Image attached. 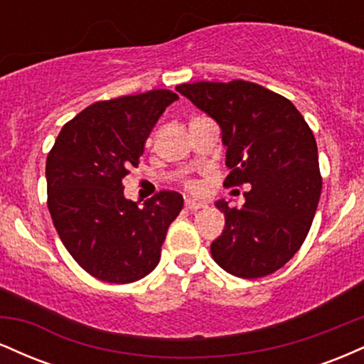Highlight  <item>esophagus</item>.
Instances as JSON below:
<instances>
[{"label":"esophagus","instance_id":"1","mask_svg":"<svg viewBox=\"0 0 364 364\" xmlns=\"http://www.w3.org/2000/svg\"><path fill=\"white\" fill-rule=\"evenodd\" d=\"M185 205H186L188 210H198V208L205 207V203L200 202V200H196V198H186Z\"/></svg>","mask_w":364,"mask_h":364}]
</instances>
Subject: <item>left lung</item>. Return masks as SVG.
Returning a JSON list of instances; mask_svg holds the SVG:
<instances>
[{"label":"left lung","mask_w":364,"mask_h":364,"mask_svg":"<svg viewBox=\"0 0 364 364\" xmlns=\"http://www.w3.org/2000/svg\"><path fill=\"white\" fill-rule=\"evenodd\" d=\"M176 90L220 127L231 169L224 186H252L241 208L215 202L225 225L212 241V257L236 277L274 274L301 248L318 207L313 132L294 104L257 83L196 82Z\"/></svg>","instance_id":"1"}]
</instances>
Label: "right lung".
<instances>
[{"label": "right lung", "instance_id": "1", "mask_svg": "<svg viewBox=\"0 0 364 364\" xmlns=\"http://www.w3.org/2000/svg\"><path fill=\"white\" fill-rule=\"evenodd\" d=\"M178 95L149 90L95 102L61 128L46 161L48 207L63 245L95 279L135 282L161 260L169 224L183 208L178 191L144 207L124 196L123 178Z\"/></svg>", "mask_w": 364, "mask_h": 364}]
</instances>
